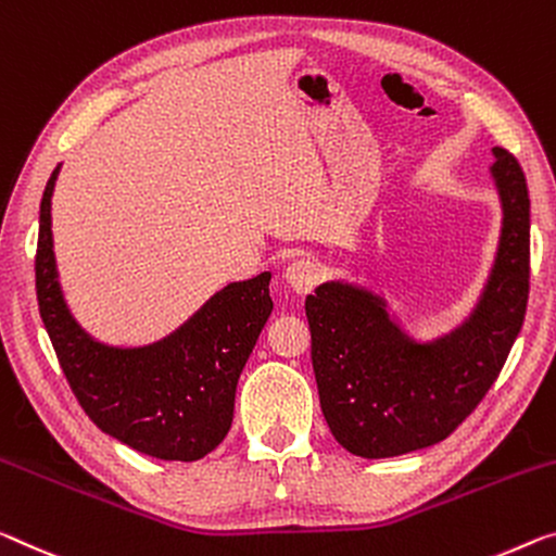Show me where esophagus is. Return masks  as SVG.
Returning <instances> with one entry per match:
<instances>
[{
	"instance_id": "obj_1",
	"label": "esophagus",
	"mask_w": 556,
	"mask_h": 556,
	"mask_svg": "<svg viewBox=\"0 0 556 556\" xmlns=\"http://www.w3.org/2000/svg\"><path fill=\"white\" fill-rule=\"evenodd\" d=\"M321 277L319 264L314 260H296L287 267V281L296 294H309Z\"/></svg>"
}]
</instances>
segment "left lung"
<instances>
[{"mask_svg":"<svg viewBox=\"0 0 556 556\" xmlns=\"http://www.w3.org/2000/svg\"><path fill=\"white\" fill-rule=\"evenodd\" d=\"M492 153L502 235L488 287L460 329L418 343L366 289L326 281L306 296L321 413L349 453L374 460L440 443L505 366L530 296V192L517 157Z\"/></svg>","mask_w":556,"mask_h":556,"instance_id":"left-lung-1","label":"left lung"}]
</instances>
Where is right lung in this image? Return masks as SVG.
Instances as JSON below:
<instances>
[{"label":"right lung","mask_w":556,"mask_h":556,"mask_svg":"<svg viewBox=\"0 0 556 556\" xmlns=\"http://www.w3.org/2000/svg\"><path fill=\"white\" fill-rule=\"evenodd\" d=\"M41 198L37 299L51 346L86 416L103 433L157 460L192 463L213 453L232 426L235 391L271 314L269 271L232 281L170 337L140 349L96 341L61 296L51 242V192Z\"/></svg>","instance_id":"add662e5"}]
</instances>
